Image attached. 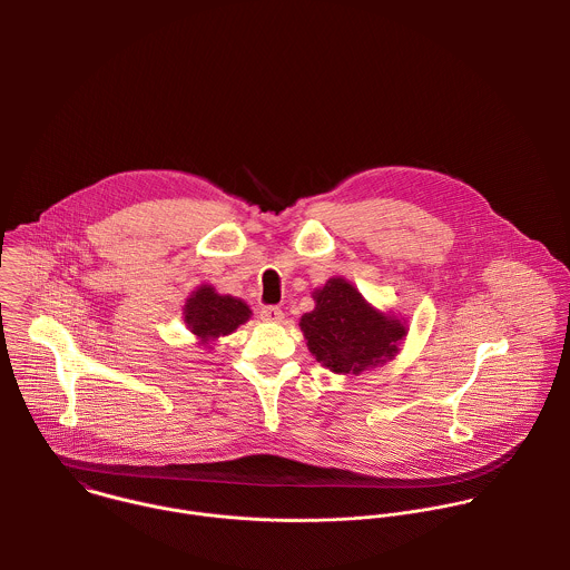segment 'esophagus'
Segmentation results:
<instances>
[{"instance_id": "34e87169", "label": "esophagus", "mask_w": 570, "mask_h": 570, "mask_svg": "<svg viewBox=\"0 0 570 570\" xmlns=\"http://www.w3.org/2000/svg\"><path fill=\"white\" fill-rule=\"evenodd\" d=\"M258 314H261V321H265V323H283V318H285L281 307H263Z\"/></svg>"}]
</instances>
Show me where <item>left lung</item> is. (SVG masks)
Listing matches in <instances>:
<instances>
[{"instance_id":"8db88e82","label":"left lung","mask_w":570,"mask_h":570,"mask_svg":"<svg viewBox=\"0 0 570 570\" xmlns=\"http://www.w3.org/2000/svg\"><path fill=\"white\" fill-rule=\"evenodd\" d=\"M312 298L316 307L301 318V331L309 353L331 373L360 375L400 353L406 321L375 309L346 278H328Z\"/></svg>"}]
</instances>
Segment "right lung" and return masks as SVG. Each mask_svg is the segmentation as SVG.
<instances>
[{
	"mask_svg": "<svg viewBox=\"0 0 570 570\" xmlns=\"http://www.w3.org/2000/svg\"><path fill=\"white\" fill-rule=\"evenodd\" d=\"M184 323L197 337V344L213 348V344L245 325L252 309L242 298L219 294L213 285H199L184 303Z\"/></svg>",
	"mask_w": 570,
	"mask_h": 570,
	"instance_id": "obj_1",
	"label": "right lung"
}]
</instances>
